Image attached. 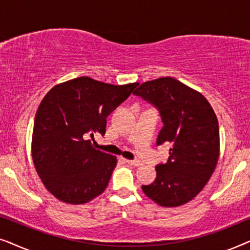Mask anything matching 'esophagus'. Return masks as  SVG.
I'll use <instances>...</instances> for the list:
<instances>
[{"instance_id":"34e87169","label":"esophagus","mask_w":250,"mask_h":250,"mask_svg":"<svg viewBox=\"0 0 250 250\" xmlns=\"http://www.w3.org/2000/svg\"><path fill=\"white\" fill-rule=\"evenodd\" d=\"M126 163L129 164L131 166H134V167H139L142 165V163L139 162V160H126Z\"/></svg>"}]
</instances>
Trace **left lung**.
I'll return each instance as SVG.
<instances>
[{"label":"left lung","instance_id":"obj_1","mask_svg":"<svg viewBox=\"0 0 250 250\" xmlns=\"http://www.w3.org/2000/svg\"><path fill=\"white\" fill-rule=\"evenodd\" d=\"M133 94L158 109L164 126L157 146H172L167 163L156 166V180L142 186L143 192L164 207L187 204L204 189L216 167V115L203 94L173 77L146 82Z\"/></svg>","mask_w":250,"mask_h":250}]
</instances>
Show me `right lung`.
Returning a JSON list of instances; mask_svg holds the SVG:
<instances>
[{"instance_id": "right-lung-1", "label": "right lung", "mask_w": 250, "mask_h": 250, "mask_svg": "<svg viewBox=\"0 0 250 250\" xmlns=\"http://www.w3.org/2000/svg\"><path fill=\"white\" fill-rule=\"evenodd\" d=\"M138 85L83 76L47 92L34 121L32 156L40 179L57 199L85 204L105 190L117 159L94 149L88 138L104 135L107 117Z\"/></svg>"}]
</instances>
